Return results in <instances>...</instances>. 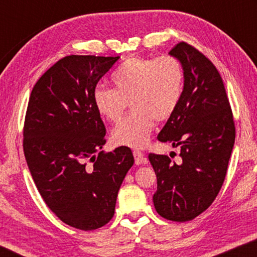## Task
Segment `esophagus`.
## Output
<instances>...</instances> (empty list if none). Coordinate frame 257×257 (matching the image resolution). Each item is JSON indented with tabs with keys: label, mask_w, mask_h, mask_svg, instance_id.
I'll use <instances>...</instances> for the list:
<instances>
[{
	"label": "esophagus",
	"mask_w": 257,
	"mask_h": 257,
	"mask_svg": "<svg viewBox=\"0 0 257 257\" xmlns=\"http://www.w3.org/2000/svg\"><path fill=\"white\" fill-rule=\"evenodd\" d=\"M133 157H135V161L137 165H142L146 163V159L144 158V153L140 151H133Z\"/></svg>",
	"instance_id": "1"
}]
</instances>
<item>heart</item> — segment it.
<instances>
[{"instance_id": "heart-1", "label": "heart", "mask_w": 257, "mask_h": 257, "mask_svg": "<svg viewBox=\"0 0 257 257\" xmlns=\"http://www.w3.org/2000/svg\"><path fill=\"white\" fill-rule=\"evenodd\" d=\"M114 89L98 85L93 105L101 118L118 122L130 101L131 114L112 132L120 146L140 149L149 142L154 120L166 121L180 104L185 85L181 62L171 55L159 57L135 56L122 62L112 73Z\"/></svg>"}]
</instances>
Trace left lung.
<instances>
[{
	"instance_id": "left-lung-1",
	"label": "left lung",
	"mask_w": 257,
	"mask_h": 257,
	"mask_svg": "<svg viewBox=\"0 0 257 257\" xmlns=\"http://www.w3.org/2000/svg\"><path fill=\"white\" fill-rule=\"evenodd\" d=\"M171 56L181 62L185 85L180 104L158 140L180 146V164L150 153L157 174L153 203L160 216L193 220L212 205L226 178L235 142V124L219 71L202 52L185 42Z\"/></svg>"
}]
</instances>
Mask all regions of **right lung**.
Instances as JSON below:
<instances>
[{
    "mask_svg": "<svg viewBox=\"0 0 257 257\" xmlns=\"http://www.w3.org/2000/svg\"><path fill=\"white\" fill-rule=\"evenodd\" d=\"M118 58L59 59L35 84L24 119L23 151L38 192L59 220L80 230L113 217L118 191L135 163L126 146L96 156L106 130L92 94Z\"/></svg>",
    "mask_w": 257,
    "mask_h": 257,
    "instance_id": "right-lung-1",
    "label": "right lung"
}]
</instances>
